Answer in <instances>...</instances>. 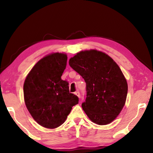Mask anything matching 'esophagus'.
<instances>
[{
  "instance_id": "esophagus-1",
  "label": "esophagus",
  "mask_w": 153,
  "mask_h": 153,
  "mask_svg": "<svg viewBox=\"0 0 153 153\" xmlns=\"http://www.w3.org/2000/svg\"><path fill=\"white\" fill-rule=\"evenodd\" d=\"M74 94H75V95H76L78 97H80V93H79V91H76V92H75V93H74Z\"/></svg>"
}]
</instances>
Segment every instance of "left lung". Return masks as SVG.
Instances as JSON below:
<instances>
[{
  "mask_svg": "<svg viewBox=\"0 0 153 153\" xmlns=\"http://www.w3.org/2000/svg\"><path fill=\"white\" fill-rule=\"evenodd\" d=\"M86 83V99L81 104L92 122L109 124L126 101L127 83L120 68L107 54L95 49L77 53L69 60Z\"/></svg>",
  "mask_w": 153,
  "mask_h": 153,
  "instance_id": "obj_1",
  "label": "left lung"
}]
</instances>
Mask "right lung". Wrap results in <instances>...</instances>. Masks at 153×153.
Masks as SVG:
<instances>
[{
	"instance_id": "right-lung-1",
	"label": "right lung",
	"mask_w": 153,
	"mask_h": 153,
	"mask_svg": "<svg viewBox=\"0 0 153 153\" xmlns=\"http://www.w3.org/2000/svg\"><path fill=\"white\" fill-rule=\"evenodd\" d=\"M67 60L65 53L46 56L35 65L25 79L26 107L33 119L46 128L60 126L72 106L79 103L78 97L70 93L68 81L61 79Z\"/></svg>"
}]
</instances>
